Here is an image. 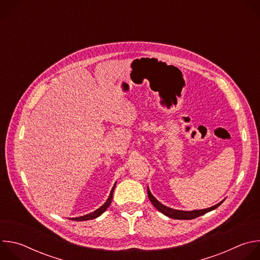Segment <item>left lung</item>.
I'll list each match as a JSON object with an SVG mask.
<instances>
[{
	"instance_id": "8db88e82",
	"label": "left lung",
	"mask_w": 260,
	"mask_h": 260,
	"mask_svg": "<svg viewBox=\"0 0 260 260\" xmlns=\"http://www.w3.org/2000/svg\"><path fill=\"white\" fill-rule=\"evenodd\" d=\"M147 193H148V198H149L150 202L152 203V205L159 211L161 212L162 214H165L166 216L170 217V218H173V219H180V220H190V219H194L197 217H200L216 208H218L222 203H223V201L220 202L219 204L211 207V208H208V209H204V210H193V211H180V210H174L172 208H169L162 204H160L150 192L149 188L147 189Z\"/></svg>"
}]
</instances>
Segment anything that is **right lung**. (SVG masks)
Wrapping results in <instances>:
<instances>
[{
  "mask_svg": "<svg viewBox=\"0 0 260 260\" xmlns=\"http://www.w3.org/2000/svg\"><path fill=\"white\" fill-rule=\"evenodd\" d=\"M115 185H116V183H115ZM115 185L113 186V188H112V190H111V193H110V196H109V198H108V200L106 201V203L101 207V208H99L98 210H95L94 212H92V213H89V214H87V215H84V216H81V217H77V218H72V220H76V221H85V220H90V219H94V218H96V217H99L100 215H102L106 210H107V208L110 206V204H111V202H112V198H113V191H114V188H115Z\"/></svg>",
  "mask_w": 260,
  "mask_h": 260,
  "instance_id": "obj_1",
  "label": "right lung"
}]
</instances>
